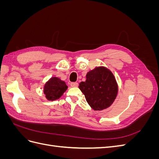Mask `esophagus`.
I'll return each instance as SVG.
<instances>
[{"instance_id": "34e87169", "label": "esophagus", "mask_w": 159, "mask_h": 159, "mask_svg": "<svg viewBox=\"0 0 159 159\" xmlns=\"http://www.w3.org/2000/svg\"><path fill=\"white\" fill-rule=\"evenodd\" d=\"M70 85H71V87H78V83H77V82H71L70 84Z\"/></svg>"}]
</instances>
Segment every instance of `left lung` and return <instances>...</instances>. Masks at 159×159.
<instances>
[{
  "instance_id": "8db88e82",
  "label": "left lung",
  "mask_w": 159,
  "mask_h": 159,
  "mask_svg": "<svg viewBox=\"0 0 159 159\" xmlns=\"http://www.w3.org/2000/svg\"><path fill=\"white\" fill-rule=\"evenodd\" d=\"M79 88L90 107L95 111L109 107L116 98L118 88L113 74L104 67H98L89 71L85 81Z\"/></svg>"
}]
</instances>
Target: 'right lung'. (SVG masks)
<instances>
[{
  "label": "right lung",
  "mask_w": 159,
  "mask_h": 159,
  "mask_svg": "<svg viewBox=\"0 0 159 159\" xmlns=\"http://www.w3.org/2000/svg\"><path fill=\"white\" fill-rule=\"evenodd\" d=\"M68 88L64 81L56 78H52L45 84L44 93L46 98L49 101H54L59 99Z\"/></svg>",
  "instance_id": "right-lung-1"
}]
</instances>
